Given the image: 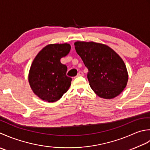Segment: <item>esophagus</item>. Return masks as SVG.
I'll list each match as a JSON object with an SVG mask.
<instances>
[{
	"instance_id": "esophagus-1",
	"label": "esophagus",
	"mask_w": 150,
	"mask_h": 150,
	"mask_svg": "<svg viewBox=\"0 0 150 150\" xmlns=\"http://www.w3.org/2000/svg\"><path fill=\"white\" fill-rule=\"evenodd\" d=\"M83 76V73L82 72H81V71H79V72L78 73L77 77H79V76Z\"/></svg>"
}]
</instances>
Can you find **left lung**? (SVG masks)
Wrapping results in <instances>:
<instances>
[{
    "mask_svg": "<svg viewBox=\"0 0 150 150\" xmlns=\"http://www.w3.org/2000/svg\"><path fill=\"white\" fill-rule=\"evenodd\" d=\"M76 52L88 69L89 85L96 95L112 99L126 88L128 73L123 59L115 50L104 44L76 41Z\"/></svg>",
    "mask_w": 150,
    "mask_h": 150,
    "instance_id": "1",
    "label": "left lung"
}]
</instances>
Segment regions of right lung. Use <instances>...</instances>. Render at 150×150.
Here are the masks:
<instances>
[{"label":"right lung","instance_id":"obj_1","mask_svg":"<svg viewBox=\"0 0 150 150\" xmlns=\"http://www.w3.org/2000/svg\"><path fill=\"white\" fill-rule=\"evenodd\" d=\"M68 43L50 44L37 54L30 67L28 81L36 96L48 102L59 100L71 85L67 67L60 59L71 50Z\"/></svg>","mask_w":150,"mask_h":150}]
</instances>
